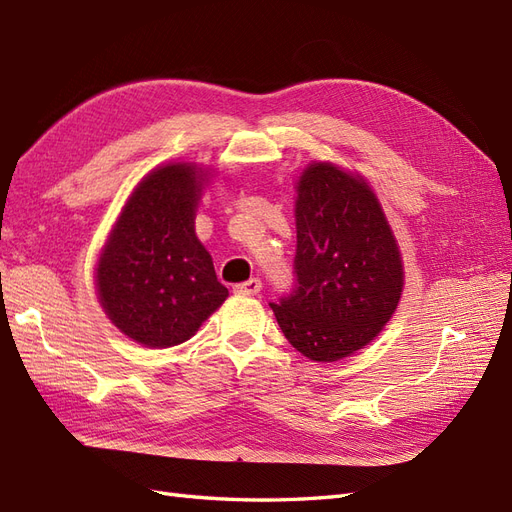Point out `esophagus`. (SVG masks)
Wrapping results in <instances>:
<instances>
[{"instance_id": "34e87169", "label": "esophagus", "mask_w": 512, "mask_h": 512, "mask_svg": "<svg viewBox=\"0 0 512 512\" xmlns=\"http://www.w3.org/2000/svg\"><path fill=\"white\" fill-rule=\"evenodd\" d=\"M233 292L240 294V296H255V294L261 292V281L259 279H248L244 283H237Z\"/></svg>"}]
</instances>
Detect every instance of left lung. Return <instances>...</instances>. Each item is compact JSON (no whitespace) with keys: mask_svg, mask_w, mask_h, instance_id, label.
Here are the masks:
<instances>
[{"mask_svg":"<svg viewBox=\"0 0 512 512\" xmlns=\"http://www.w3.org/2000/svg\"><path fill=\"white\" fill-rule=\"evenodd\" d=\"M294 218L296 288L270 307L296 351L338 362L375 340L397 310V237L364 178L327 161L301 172Z\"/></svg>","mask_w":512,"mask_h":512,"instance_id":"1","label":"left lung"}]
</instances>
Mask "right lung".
Segmentation results:
<instances>
[{
    "label": "right lung",
    "instance_id": "obj_1",
    "mask_svg": "<svg viewBox=\"0 0 512 512\" xmlns=\"http://www.w3.org/2000/svg\"><path fill=\"white\" fill-rule=\"evenodd\" d=\"M207 181L209 170L196 163L154 168L128 196L100 253L102 310L144 347L189 340L229 296L194 229Z\"/></svg>",
    "mask_w": 512,
    "mask_h": 512
}]
</instances>
